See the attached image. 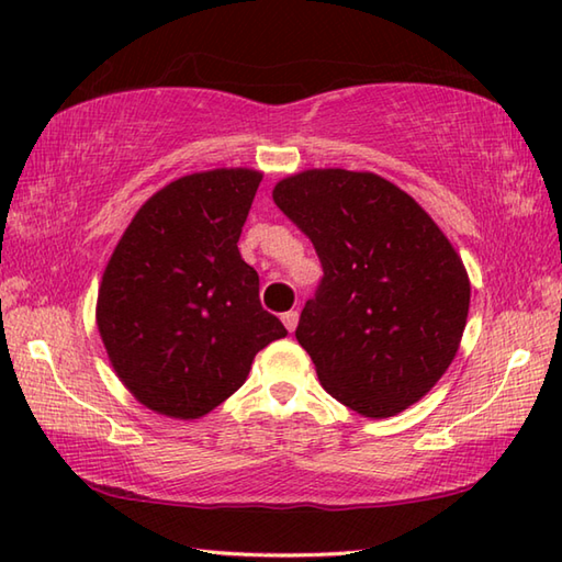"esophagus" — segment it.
<instances>
[{
    "label": "esophagus",
    "instance_id": "34e87169",
    "mask_svg": "<svg viewBox=\"0 0 562 562\" xmlns=\"http://www.w3.org/2000/svg\"><path fill=\"white\" fill-rule=\"evenodd\" d=\"M282 324H284V328L292 333L296 328V324H300V314H296V312H284L282 314Z\"/></svg>",
    "mask_w": 562,
    "mask_h": 562
}]
</instances>
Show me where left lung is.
<instances>
[{
    "label": "left lung",
    "mask_w": 562,
    "mask_h": 562,
    "mask_svg": "<svg viewBox=\"0 0 562 562\" xmlns=\"http://www.w3.org/2000/svg\"><path fill=\"white\" fill-rule=\"evenodd\" d=\"M272 200L324 268L296 340L333 398L367 417L420 401L459 350L471 284L449 238L376 173L314 169Z\"/></svg>",
    "instance_id": "8db88e82"
}]
</instances>
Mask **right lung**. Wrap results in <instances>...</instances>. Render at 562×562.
Instances as JSON below:
<instances>
[{
	"mask_svg": "<svg viewBox=\"0 0 562 562\" xmlns=\"http://www.w3.org/2000/svg\"><path fill=\"white\" fill-rule=\"evenodd\" d=\"M258 171L178 178L149 198L115 246L97 321L113 369L161 415L195 420L241 389L254 357L288 336L260 306L238 254Z\"/></svg>",
	"mask_w": 562,
	"mask_h": 562,
	"instance_id": "1",
	"label": "right lung"
}]
</instances>
